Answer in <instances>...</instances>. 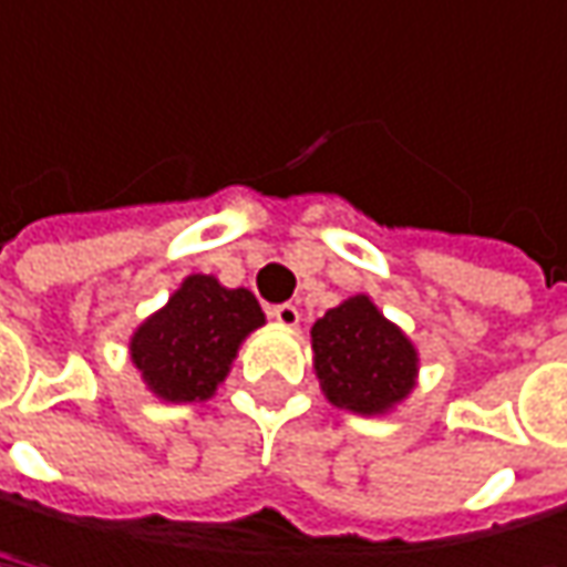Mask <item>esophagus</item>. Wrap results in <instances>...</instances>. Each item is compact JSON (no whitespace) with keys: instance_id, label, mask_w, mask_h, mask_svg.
Returning a JSON list of instances; mask_svg holds the SVG:
<instances>
[{"instance_id":"esophagus-1","label":"esophagus","mask_w":567,"mask_h":567,"mask_svg":"<svg viewBox=\"0 0 567 567\" xmlns=\"http://www.w3.org/2000/svg\"><path fill=\"white\" fill-rule=\"evenodd\" d=\"M269 315H272V318H276V321H279L282 328H295V324H298V318H301V315H298V308H295L291 301L272 305V308H269Z\"/></svg>"}]
</instances>
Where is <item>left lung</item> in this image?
Listing matches in <instances>:
<instances>
[{"label": "left lung", "mask_w": 567, "mask_h": 567, "mask_svg": "<svg viewBox=\"0 0 567 567\" xmlns=\"http://www.w3.org/2000/svg\"><path fill=\"white\" fill-rule=\"evenodd\" d=\"M315 374L334 406L384 413L413 391L416 351L368 295H354L311 328Z\"/></svg>", "instance_id": "left-lung-1"}]
</instances>
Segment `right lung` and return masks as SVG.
Wrapping results in <instances>:
<instances>
[{"instance_id":"obj_1","label":"right lung","mask_w":567,"mask_h":567,"mask_svg":"<svg viewBox=\"0 0 567 567\" xmlns=\"http://www.w3.org/2000/svg\"><path fill=\"white\" fill-rule=\"evenodd\" d=\"M266 324L252 291L223 288L213 276H189L131 338V358L161 400L213 396L249 331Z\"/></svg>"}]
</instances>
